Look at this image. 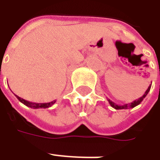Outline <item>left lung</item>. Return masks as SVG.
I'll return each instance as SVG.
<instances>
[{"mask_svg":"<svg viewBox=\"0 0 160 160\" xmlns=\"http://www.w3.org/2000/svg\"><path fill=\"white\" fill-rule=\"evenodd\" d=\"M150 88H151V85H149V88L147 89V90L145 91V93H144L143 96H141L140 98H139L138 100H134V101H133V102L129 103V104H124V105H116L115 103H114L113 101H111V100H109V99H107V100H108V101H109V105H111V106L113 107V108H114L115 109H130V108H134V107L137 106V105H139V104L142 102V100H144V98H145V96L148 95V93H149V91L150 90Z\"/></svg>","mask_w":160,"mask_h":160,"instance_id":"1","label":"left lung"}]
</instances>
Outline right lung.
<instances>
[{
	"label": "right lung",
	"mask_w": 160,
	"mask_h": 160,
	"mask_svg": "<svg viewBox=\"0 0 160 160\" xmlns=\"http://www.w3.org/2000/svg\"><path fill=\"white\" fill-rule=\"evenodd\" d=\"M16 97L19 100L20 102H21L22 104H24L26 106L30 107L31 109H46V108H49V107L52 106V105L56 102V100H53L51 102L49 103H32L30 102V101H27V100H24L22 98L19 97L18 95H16Z\"/></svg>",
	"instance_id": "obj_1"
}]
</instances>
